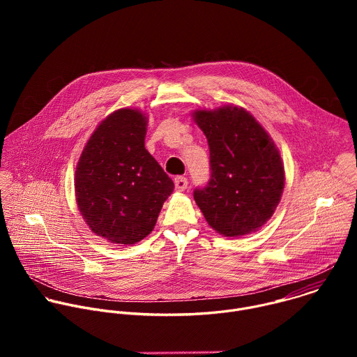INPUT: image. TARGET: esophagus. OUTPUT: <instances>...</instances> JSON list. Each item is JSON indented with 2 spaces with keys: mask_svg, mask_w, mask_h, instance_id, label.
<instances>
[{
  "mask_svg": "<svg viewBox=\"0 0 357 357\" xmlns=\"http://www.w3.org/2000/svg\"><path fill=\"white\" fill-rule=\"evenodd\" d=\"M174 182H175V189L179 192H182L188 188V179L185 176H176Z\"/></svg>",
  "mask_w": 357,
  "mask_h": 357,
  "instance_id": "obj_1",
  "label": "esophagus"
}]
</instances>
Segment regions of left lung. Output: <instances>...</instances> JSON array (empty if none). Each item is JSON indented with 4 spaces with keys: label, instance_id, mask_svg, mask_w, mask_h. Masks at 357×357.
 <instances>
[{
    "label": "left lung",
    "instance_id": "obj_1",
    "mask_svg": "<svg viewBox=\"0 0 357 357\" xmlns=\"http://www.w3.org/2000/svg\"><path fill=\"white\" fill-rule=\"evenodd\" d=\"M211 151V179L193 197L209 226L227 237L259 230L284 190V165L268 132L237 106L196 110Z\"/></svg>",
    "mask_w": 357,
    "mask_h": 357
}]
</instances>
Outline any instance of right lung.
I'll return each instance as SVG.
<instances>
[{"label":"right lung","instance_id":"add662e5","mask_svg":"<svg viewBox=\"0 0 357 357\" xmlns=\"http://www.w3.org/2000/svg\"><path fill=\"white\" fill-rule=\"evenodd\" d=\"M146 117L120 109L101 121L79 158L75 192L79 212L100 237L134 244L154 229L172 179L145 149Z\"/></svg>","mask_w":357,"mask_h":357}]
</instances>
